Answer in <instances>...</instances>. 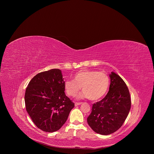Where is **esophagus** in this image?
Segmentation results:
<instances>
[{
    "mask_svg": "<svg viewBox=\"0 0 154 154\" xmlns=\"http://www.w3.org/2000/svg\"><path fill=\"white\" fill-rule=\"evenodd\" d=\"M82 104V103H75V106H79V105H81Z\"/></svg>",
    "mask_w": 154,
    "mask_h": 154,
    "instance_id": "esophagus-1",
    "label": "esophagus"
}]
</instances>
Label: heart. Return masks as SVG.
Here are the masks:
<instances>
[{
  "label": "heart",
  "instance_id": "b5f03b06",
  "mask_svg": "<svg viewBox=\"0 0 154 154\" xmlns=\"http://www.w3.org/2000/svg\"><path fill=\"white\" fill-rule=\"evenodd\" d=\"M73 80L64 82V89L70 97H75L81 87L84 91L79 98H88L92 101L102 98L107 92L110 78L107 74L96 70H81L74 74Z\"/></svg>",
  "mask_w": 154,
  "mask_h": 154
}]
</instances>
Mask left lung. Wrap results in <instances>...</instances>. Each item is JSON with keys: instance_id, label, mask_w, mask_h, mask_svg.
Segmentation results:
<instances>
[{"instance_id": "left-lung-1", "label": "left lung", "mask_w": 154, "mask_h": 154, "mask_svg": "<svg viewBox=\"0 0 154 154\" xmlns=\"http://www.w3.org/2000/svg\"><path fill=\"white\" fill-rule=\"evenodd\" d=\"M110 85L106 96L92 106L87 118L91 128L97 133L108 135L119 129L131 107L128 88L122 78L114 72L109 75Z\"/></svg>"}]
</instances>
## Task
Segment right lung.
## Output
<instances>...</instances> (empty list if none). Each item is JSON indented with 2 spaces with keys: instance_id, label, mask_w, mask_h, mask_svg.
<instances>
[{
  "instance_id": "add662e5",
  "label": "right lung",
  "mask_w": 154,
  "mask_h": 154,
  "mask_svg": "<svg viewBox=\"0 0 154 154\" xmlns=\"http://www.w3.org/2000/svg\"><path fill=\"white\" fill-rule=\"evenodd\" d=\"M62 71L53 69L36 75L25 94L26 110L34 123L44 132L59 130L75 104L66 96Z\"/></svg>"
}]
</instances>
